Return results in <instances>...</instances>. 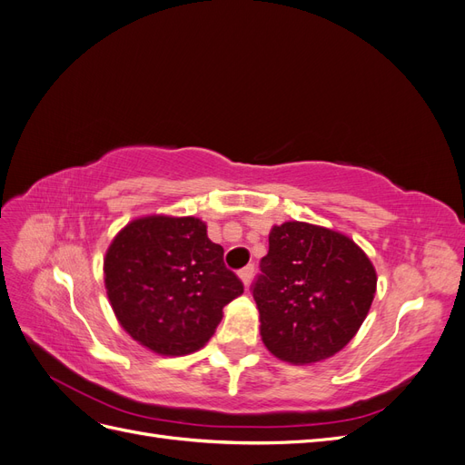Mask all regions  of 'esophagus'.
Returning <instances> with one entry per match:
<instances>
[{"label": "esophagus", "instance_id": "34e87169", "mask_svg": "<svg viewBox=\"0 0 465 465\" xmlns=\"http://www.w3.org/2000/svg\"><path fill=\"white\" fill-rule=\"evenodd\" d=\"M238 275H241L242 283H244V285H248L250 281H252V275H254V263H248L246 267H242V270L238 272Z\"/></svg>", "mask_w": 465, "mask_h": 465}]
</instances>
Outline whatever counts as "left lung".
I'll return each mask as SVG.
<instances>
[{
    "instance_id": "8db88e82",
    "label": "left lung",
    "mask_w": 465,
    "mask_h": 465,
    "mask_svg": "<svg viewBox=\"0 0 465 465\" xmlns=\"http://www.w3.org/2000/svg\"><path fill=\"white\" fill-rule=\"evenodd\" d=\"M252 283L260 333L277 359L311 364L341 351L367 318L376 272L347 238L291 221L270 232V250Z\"/></svg>"
}]
</instances>
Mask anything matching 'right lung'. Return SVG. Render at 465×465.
Segmentation results:
<instances>
[{
  "mask_svg": "<svg viewBox=\"0 0 465 465\" xmlns=\"http://www.w3.org/2000/svg\"><path fill=\"white\" fill-rule=\"evenodd\" d=\"M106 292L122 328L161 355L203 347L227 306L244 292L195 217L153 215L132 221L104 260Z\"/></svg>",
  "mask_w": 465,
  "mask_h": 465,
  "instance_id": "obj_1",
  "label": "right lung"
}]
</instances>
